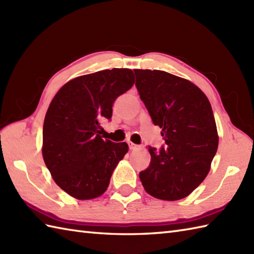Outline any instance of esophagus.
Returning <instances> with one entry per match:
<instances>
[{"label":"esophagus","instance_id":"1","mask_svg":"<svg viewBox=\"0 0 254 254\" xmlns=\"http://www.w3.org/2000/svg\"><path fill=\"white\" fill-rule=\"evenodd\" d=\"M128 147H130V149H137L141 146H139V145H137V144H134L132 142H128Z\"/></svg>","mask_w":254,"mask_h":254}]
</instances>
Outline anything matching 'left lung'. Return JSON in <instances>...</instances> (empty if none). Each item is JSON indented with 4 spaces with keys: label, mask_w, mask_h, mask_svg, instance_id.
Masks as SVG:
<instances>
[{
    "label": "left lung",
    "mask_w": 254,
    "mask_h": 254,
    "mask_svg": "<svg viewBox=\"0 0 254 254\" xmlns=\"http://www.w3.org/2000/svg\"><path fill=\"white\" fill-rule=\"evenodd\" d=\"M135 86L165 146H149L150 163L139 172L150 195L177 201L201 185L217 152L216 123L207 97L197 86L158 69H134Z\"/></svg>",
    "instance_id": "left-lung-1"
}]
</instances>
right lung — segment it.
<instances>
[{
	"instance_id": "right-lung-1",
	"label": "right lung",
	"mask_w": 254,
	"mask_h": 254,
	"mask_svg": "<svg viewBox=\"0 0 254 254\" xmlns=\"http://www.w3.org/2000/svg\"><path fill=\"white\" fill-rule=\"evenodd\" d=\"M134 84L128 68H112L69 80L47 111L42 156L57 185L78 199L100 196L128 146L101 136V120H111L112 106Z\"/></svg>"
}]
</instances>
